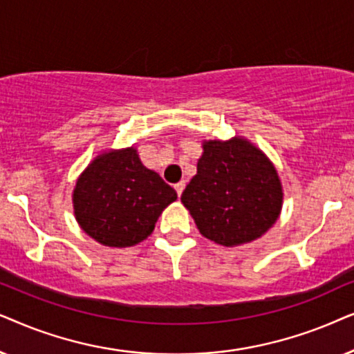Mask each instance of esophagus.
Here are the masks:
<instances>
[{
  "label": "esophagus",
  "instance_id": "obj_1",
  "mask_svg": "<svg viewBox=\"0 0 354 354\" xmlns=\"http://www.w3.org/2000/svg\"><path fill=\"white\" fill-rule=\"evenodd\" d=\"M185 186H186L185 181H180V183H176V185H174V189H176L178 196L183 194V191H185Z\"/></svg>",
  "mask_w": 354,
  "mask_h": 354
}]
</instances>
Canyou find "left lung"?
<instances>
[{"instance_id": "1", "label": "left lung", "mask_w": 354, "mask_h": 354, "mask_svg": "<svg viewBox=\"0 0 354 354\" xmlns=\"http://www.w3.org/2000/svg\"><path fill=\"white\" fill-rule=\"evenodd\" d=\"M202 149L196 176L181 196L201 234L221 246L261 238L283 204L275 167L244 138L205 140Z\"/></svg>"}]
</instances>
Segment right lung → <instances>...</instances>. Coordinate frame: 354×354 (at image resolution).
Returning <instances> with one entry per match:
<instances>
[{
    "instance_id": "1",
    "label": "right lung",
    "mask_w": 354,
    "mask_h": 354,
    "mask_svg": "<svg viewBox=\"0 0 354 354\" xmlns=\"http://www.w3.org/2000/svg\"><path fill=\"white\" fill-rule=\"evenodd\" d=\"M178 199L158 173L145 168L134 147L100 153L77 178L75 220L110 248H129L150 236L158 216Z\"/></svg>"
}]
</instances>
